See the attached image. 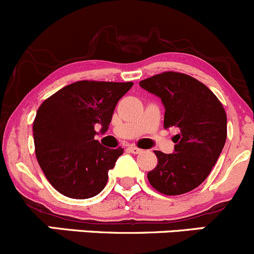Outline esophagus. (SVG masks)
<instances>
[{
    "mask_svg": "<svg viewBox=\"0 0 254 254\" xmlns=\"http://www.w3.org/2000/svg\"><path fill=\"white\" fill-rule=\"evenodd\" d=\"M127 150H129L131 153H135V155H137V153L141 152V150H140L139 147H136V146H129V147H127Z\"/></svg>",
    "mask_w": 254,
    "mask_h": 254,
    "instance_id": "esophagus-1",
    "label": "esophagus"
}]
</instances>
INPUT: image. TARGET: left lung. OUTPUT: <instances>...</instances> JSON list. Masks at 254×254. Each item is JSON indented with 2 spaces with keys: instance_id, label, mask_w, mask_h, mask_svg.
<instances>
[{
  "instance_id": "8db88e82",
  "label": "left lung",
  "mask_w": 254,
  "mask_h": 254,
  "mask_svg": "<svg viewBox=\"0 0 254 254\" xmlns=\"http://www.w3.org/2000/svg\"><path fill=\"white\" fill-rule=\"evenodd\" d=\"M140 86L160 97L165 129L175 127V152L155 151L157 166L147 173L151 186L166 195H181L200 186L216 163L227 136L221 102L200 81L184 73H158Z\"/></svg>"
}]
</instances>
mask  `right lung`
<instances>
[{
	"label": "right lung",
	"mask_w": 254,
	"mask_h": 254,
	"mask_svg": "<svg viewBox=\"0 0 254 254\" xmlns=\"http://www.w3.org/2000/svg\"><path fill=\"white\" fill-rule=\"evenodd\" d=\"M132 82L77 81L42 103L33 123L35 156L51 186L63 195L88 199L103 190L108 171L123 155L94 140V127L108 130L118 101Z\"/></svg>",
	"instance_id": "1"
}]
</instances>
